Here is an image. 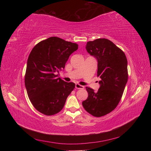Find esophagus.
Here are the masks:
<instances>
[{"label": "esophagus", "instance_id": "1", "mask_svg": "<svg viewBox=\"0 0 151 151\" xmlns=\"http://www.w3.org/2000/svg\"><path fill=\"white\" fill-rule=\"evenodd\" d=\"M75 88L77 89H83L84 86L81 85H79V84H78V83H76L75 85Z\"/></svg>", "mask_w": 151, "mask_h": 151}]
</instances>
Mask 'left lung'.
Here are the masks:
<instances>
[{
  "instance_id": "8db88e82",
  "label": "left lung",
  "mask_w": 151,
  "mask_h": 151,
  "mask_svg": "<svg viewBox=\"0 0 151 151\" xmlns=\"http://www.w3.org/2000/svg\"><path fill=\"white\" fill-rule=\"evenodd\" d=\"M86 50L97 60V76L101 81L97 92L86 87L88 95L82 104L93 116H103L113 111L121 101L128 81L127 59L123 51L106 39L87 42Z\"/></svg>"
}]
</instances>
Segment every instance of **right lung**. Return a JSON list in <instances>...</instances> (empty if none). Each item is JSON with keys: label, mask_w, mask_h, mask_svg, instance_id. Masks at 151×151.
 I'll return each mask as SVG.
<instances>
[{"label": "right lung", "mask_w": 151, "mask_h": 151, "mask_svg": "<svg viewBox=\"0 0 151 151\" xmlns=\"http://www.w3.org/2000/svg\"><path fill=\"white\" fill-rule=\"evenodd\" d=\"M78 45L52 37L38 43L30 52L25 73V87L35 108L45 115L59 112L68 96L75 87L57 73L64 69L70 55Z\"/></svg>", "instance_id": "right-lung-1"}]
</instances>
